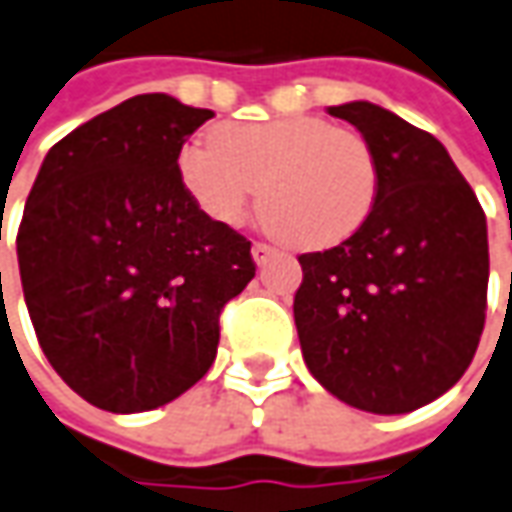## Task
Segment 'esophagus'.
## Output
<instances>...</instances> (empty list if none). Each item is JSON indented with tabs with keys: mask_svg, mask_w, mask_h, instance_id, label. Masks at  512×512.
I'll return each instance as SVG.
<instances>
[{
	"mask_svg": "<svg viewBox=\"0 0 512 512\" xmlns=\"http://www.w3.org/2000/svg\"><path fill=\"white\" fill-rule=\"evenodd\" d=\"M250 253H253V262L264 264V262H270V256H273L276 250L270 248L267 242H253V248H250Z\"/></svg>",
	"mask_w": 512,
	"mask_h": 512,
	"instance_id": "34e87169",
	"label": "esophagus"
}]
</instances>
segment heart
Wrapping results in <instances>:
<instances>
[{
  "mask_svg": "<svg viewBox=\"0 0 512 512\" xmlns=\"http://www.w3.org/2000/svg\"><path fill=\"white\" fill-rule=\"evenodd\" d=\"M183 189L211 222L236 228L262 186L264 225L298 248H334L365 225L379 195L368 139L320 116L231 122L178 155Z\"/></svg>",
  "mask_w": 512,
  "mask_h": 512,
  "instance_id": "b5f03b06",
  "label": "heart"
}]
</instances>
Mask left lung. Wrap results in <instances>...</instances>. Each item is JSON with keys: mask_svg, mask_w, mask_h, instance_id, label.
<instances>
[{"mask_svg": "<svg viewBox=\"0 0 512 512\" xmlns=\"http://www.w3.org/2000/svg\"><path fill=\"white\" fill-rule=\"evenodd\" d=\"M329 114L368 139L379 195L357 234L298 256V340L331 396L401 415L443 396L477 354L488 309L485 211L432 133L373 102Z\"/></svg>", "mask_w": 512, "mask_h": 512, "instance_id": "obj_1", "label": "left lung"}]
</instances>
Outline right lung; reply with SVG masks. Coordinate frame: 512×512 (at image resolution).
Instances as JSON below:
<instances>
[{"label":"right lung","mask_w":512,"mask_h":512,"mask_svg":"<svg viewBox=\"0 0 512 512\" xmlns=\"http://www.w3.org/2000/svg\"><path fill=\"white\" fill-rule=\"evenodd\" d=\"M214 111L139 94L63 136L19 234L21 287L49 365L88 404L144 412L217 357L220 312L256 276L250 242L183 189V142Z\"/></svg>","instance_id":"1"}]
</instances>
